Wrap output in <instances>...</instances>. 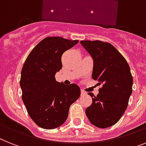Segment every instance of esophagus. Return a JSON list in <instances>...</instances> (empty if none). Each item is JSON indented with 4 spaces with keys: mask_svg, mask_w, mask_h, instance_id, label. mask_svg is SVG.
Returning a JSON list of instances; mask_svg holds the SVG:
<instances>
[{
    "mask_svg": "<svg viewBox=\"0 0 146 146\" xmlns=\"http://www.w3.org/2000/svg\"><path fill=\"white\" fill-rule=\"evenodd\" d=\"M80 92H81V95H85V94L86 93V92H85V91H84V90H80Z\"/></svg>",
    "mask_w": 146,
    "mask_h": 146,
    "instance_id": "34e87169",
    "label": "esophagus"
}]
</instances>
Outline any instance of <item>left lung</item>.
<instances>
[{
  "label": "left lung",
  "mask_w": 146,
  "mask_h": 146,
  "mask_svg": "<svg viewBox=\"0 0 146 146\" xmlns=\"http://www.w3.org/2000/svg\"><path fill=\"white\" fill-rule=\"evenodd\" d=\"M92 56V78L102 86L97 96L89 92L92 103L86 114L92 125L106 128L117 123L128 105L133 77L127 60L113 45L102 41H80Z\"/></svg>",
  "instance_id": "8db88e82"
}]
</instances>
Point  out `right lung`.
<instances>
[{"mask_svg": "<svg viewBox=\"0 0 146 146\" xmlns=\"http://www.w3.org/2000/svg\"><path fill=\"white\" fill-rule=\"evenodd\" d=\"M79 40L59 36L44 38L27 56L21 69L22 100L30 117L38 127L54 129L64 123L71 104L78 99L80 87L56 80L62 68V55Z\"/></svg>", "mask_w": 146, "mask_h": 146, "instance_id": "right-lung-1", "label": "right lung"}]
</instances>
